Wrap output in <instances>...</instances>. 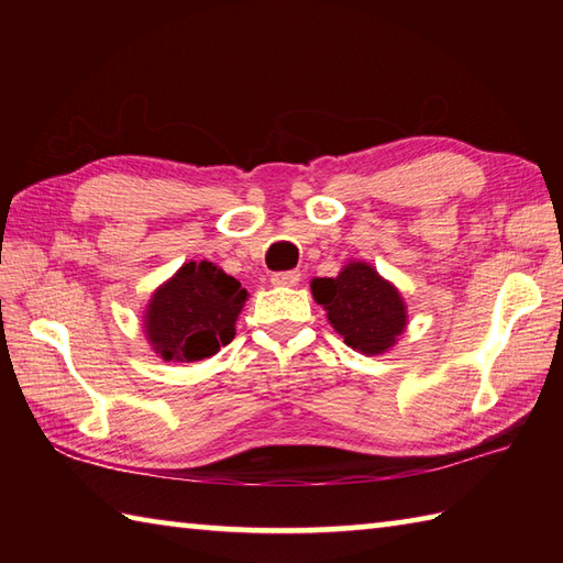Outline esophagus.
<instances>
[{"mask_svg": "<svg viewBox=\"0 0 563 563\" xmlns=\"http://www.w3.org/2000/svg\"><path fill=\"white\" fill-rule=\"evenodd\" d=\"M302 273L300 271H280V273H273L271 275V283L273 285H283V288H292V285L300 283Z\"/></svg>", "mask_w": 563, "mask_h": 563, "instance_id": "obj_1", "label": "esophagus"}]
</instances>
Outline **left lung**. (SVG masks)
Listing matches in <instances>:
<instances>
[{
    "label": "left lung",
    "instance_id": "1",
    "mask_svg": "<svg viewBox=\"0 0 563 563\" xmlns=\"http://www.w3.org/2000/svg\"><path fill=\"white\" fill-rule=\"evenodd\" d=\"M312 295L345 345L365 355L389 351L409 321L399 290L365 261L345 263L336 278H314Z\"/></svg>",
    "mask_w": 563,
    "mask_h": 563
}]
</instances>
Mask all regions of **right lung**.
Masks as SVG:
<instances>
[{
    "label": "right lung",
    "instance_id": "1",
    "mask_svg": "<svg viewBox=\"0 0 563 563\" xmlns=\"http://www.w3.org/2000/svg\"><path fill=\"white\" fill-rule=\"evenodd\" d=\"M242 283L210 261H188L154 290L145 314L147 341L166 363H194L234 339L246 302Z\"/></svg>",
    "mask_w": 563,
    "mask_h": 563
}]
</instances>
